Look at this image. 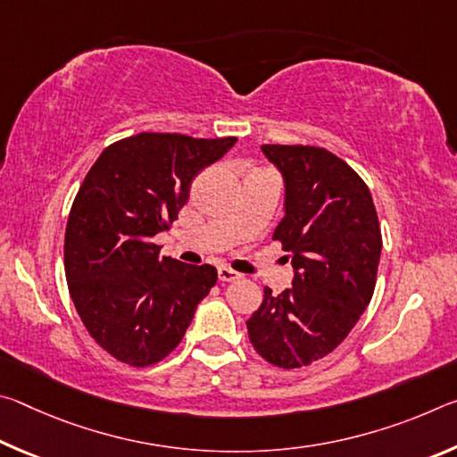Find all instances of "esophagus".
Wrapping results in <instances>:
<instances>
[{
    "label": "esophagus",
    "instance_id": "esophagus-1",
    "mask_svg": "<svg viewBox=\"0 0 457 457\" xmlns=\"http://www.w3.org/2000/svg\"><path fill=\"white\" fill-rule=\"evenodd\" d=\"M218 276H220L221 282H234V280H237V278H239V274L236 272V270H231V268H220L218 270Z\"/></svg>",
    "mask_w": 457,
    "mask_h": 457
}]
</instances>
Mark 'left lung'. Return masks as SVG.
<instances>
[{"instance_id":"obj_1","label":"left lung","mask_w":457,"mask_h":457,"mask_svg":"<svg viewBox=\"0 0 457 457\" xmlns=\"http://www.w3.org/2000/svg\"><path fill=\"white\" fill-rule=\"evenodd\" d=\"M284 179V218L274 239L292 258V286L247 320L260 357L282 369L306 367L343 343L373 298L381 228L370 191L353 169L320 146L262 145Z\"/></svg>"}]
</instances>
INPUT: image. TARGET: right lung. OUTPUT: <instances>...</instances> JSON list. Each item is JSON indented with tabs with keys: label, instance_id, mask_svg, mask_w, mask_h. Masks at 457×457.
I'll return each mask as SVG.
<instances>
[{
	"label": "right lung",
	"instance_id": "right-lung-1",
	"mask_svg": "<svg viewBox=\"0 0 457 457\" xmlns=\"http://www.w3.org/2000/svg\"><path fill=\"white\" fill-rule=\"evenodd\" d=\"M236 141L138 133L106 146L84 177L66 223V280L84 327L117 361L165 359L218 282L210 264L161 258L153 237L177 220L201 169Z\"/></svg>",
	"mask_w": 457,
	"mask_h": 457
}]
</instances>
